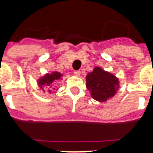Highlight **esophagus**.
Wrapping results in <instances>:
<instances>
[{"label": "esophagus", "mask_w": 153, "mask_h": 153, "mask_svg": "<svg viewBox=\"0 0 153 153\" xmlns=\"http://www.w3.org/2000/svg\"><path fill=\"white\" fill-rule=\"evenodd\" d=\"M74 74H75L76 76H79L80 75V71H79V70H75V71H74Z\"/></svg>", "instance_id": "1"}]
</instances>
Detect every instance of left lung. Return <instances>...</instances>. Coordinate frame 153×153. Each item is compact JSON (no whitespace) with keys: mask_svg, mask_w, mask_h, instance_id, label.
Masks as SVG:
<instances>
[{"mask_svg":"<svg viewBox=\"0 0 153 153\" xmlns=\"http://www.w3.org/2000/svg\"><path fill=\"white\" fill-rule=\"evenodd\" d=\"M118 86V79L100 67H96L86 76V87L91 91L92 97L100 102L106 101L108 98L113 97Z\"/></svg>","mask_w":153,"mask_h":153,"instance_id":"left-lung-1","label":"left lung"}]
</instances>
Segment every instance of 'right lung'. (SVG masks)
<instances>
[{
    "label": "right lung",
    "instance_id": "right-lung-1",
    "mask_svg": "<svg viewBox=\"0 0 153 153\" xmlns=\"http://www.w3.org/2000/svg\"><path fill=\"white\" fill-rule=\"evenodd\" d=\"M61 74L60 73H57V72H54L52 74H47L44 76L43 79H40L39 80V84L40 86H51L52 84V83L53 82L54 80L56 79H59L60 77H61Z\"/></svg>",
    "mask_w": 153,
    "mask_h": 153
}]
</instances>
